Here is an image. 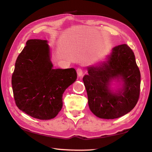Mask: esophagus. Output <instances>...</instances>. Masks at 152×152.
Returning <instances> with one entry per match:
<instances>
[{
    "label": "esophagus",
    "instance_id": "esophagus-1",
    "mask_svg": "<svg viewBox=\"0 0 152 152\" xmlns=\"http://www.w3.org/2000/svg\"><path fill=\"white\" fill-rule=\"evenodd\" d=\"M77 74H78V75L79 77H81L82 75H83V70H82L81 68H78L77 69Z\"/></svg>",
    "mask_w": 152,
    "mask_h": 152
}]
</instances>
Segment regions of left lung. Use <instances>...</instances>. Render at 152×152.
<instances>
[{
  "label": "left lung",
  "instance_id": "1",
  "mask_svg": "<svg viewBox=\"0 0 152 152\" xmlns=\"http://www.w3.org/2000/svg\"><path fill=\"white\" fill-rule=\"evenodd\" d=\"M83 78L90 110L97 117L113 119L130 112L137 104L141 75L134 53L127 45L112 49L97 64L87 67Z\"/></svg>",
  "mask_w": 152,
  "mask_h": 152
}]
</instances>
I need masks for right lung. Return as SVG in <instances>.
<instances>
[{"label": "right lung", "instance_id": "1", "mask_svg": "<svg viewBox=\"0 0 152 152\" xmlns=\"http://www.w3.org/2000/svg\"><path fill=\"white\" fill-rule=\"evenodd\" d=\"M47 40L29 39L15 62L14 99L20 110L41 120L56 117L66 89L76 80L74 68L54 69Z\"/></svg>", "mask_w": 152, "mask_h": 152}]
</instances>
